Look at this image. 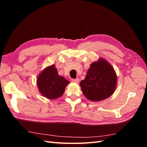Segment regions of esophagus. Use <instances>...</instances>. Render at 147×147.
Masks as SVG:
<instances>
[{
  "instance_id": "obj_1",
  "label": "esophagus",
  "mask_w": 147,
  "mask_h": 147,
  "mask_svg": "<svg viewBox=\"0 0 147 147\" xmlns=\"http://www.w3.org/2000/svg\"><path fill=\"white\" fill-rule=\"evenodd\" d=\"M79 78H77V79H72V80H71V82H73V83H78L79 82Z\"/></svg>"
}]
</instances>
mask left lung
<instances>
[{
	"mask_svg": "<svg viewBox=\"0 0 147 147\" xmlns=\"http://www.w3.org/2000/svg\"><path fill=\"white\" fill-rule=\"evenodd\" d=\"M116 72L109 62L99 58L93 62L80 85L84 96L89 100L97 102L112 96L117 88Z\"/></svg>",
	"mask_w": 147,
	"mask_h": 147,
	"instance_id": "1",
	"label": "left lung"
}]
</instances>
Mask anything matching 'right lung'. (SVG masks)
Wrapping results in <instances>:
<instances>
[{
  "instance_id": "add662e5",
  "label": "right lung",
  "mask_w": 147,
  "mask_h": 147,
  "mask_svg": "<svg viewBox=\"0 0 147 147\" xmlns=\"http://www.w3.org/2000/svg\"><path fill=\"white\" fill-rule=\"evenodd\" d=\"M70 82L57 73L55 65L47 67L38 75L37 84L40 94L49 99L61 97Z\"/></svg>"
}]
</instances>
